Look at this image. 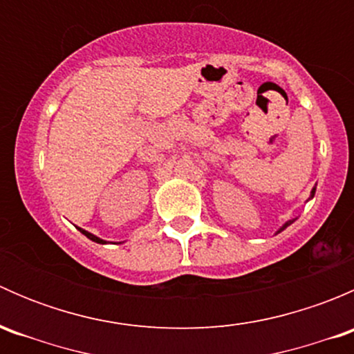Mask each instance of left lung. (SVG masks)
<instances>
[{"instance_id": "8db88e82", "label": "left lung", "mask_w": 354, "mask_h": 354, "mask_svg": "<svg viewBox=\"0 0 354 354\" xmlns=\"http://www.w3.org/2000/svg\"><path fill=\"white\" fill-rule=\"evenodd\" d=\"M313 195H315V188H313V190H312V195H310V198H312V197H313ZM292 223H295V219H292V221H288V223H286V224H284V226H283V227H281V230H279V231H277V233H281V231H283V230H286V227L289 226V224H292Z\"/></svg>"}]
</instances>
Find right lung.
<instances>
[{"instance_id": "right-lung-1", "label": "right lung", "mask_w": 354, "mask_h": 354, "mask_svg": "<svg viewBox=\"0 0 354 354\" xmlns=\"http://www.w3.org/2000/svg\"><path fill=\"white\" fill-rule=\"evenodd\" d=\"M78 231H80V233H82V234H85V236H87V238H88V240L95 241V243H102V245H104V243H106V241H104V240H101V238H97V236H95V234L88 233V231L82 230V227H78Z\"/></svg>"}]
</instances>
